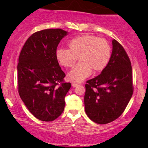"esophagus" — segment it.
<instances>
[{
    "mask_svg": "<svg viewBox=\"0 0 148 148\" xmlns=\"http://www.w3.org/2000/svg\"><path fill=\"white\" fill-rule=\"evenodd\" d=\"M78 85L77 83H72V86L73 87H77Z\"/></svg>",
    "mask_w": 148,
    "mask_h": 148,
    "instance_id": "obj_1",
    "label": "esophagus"
}]
</instances>
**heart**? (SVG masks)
<instances>
[{"label":"heart","mask_w":148,"mask_h":148,"mask_svg":"<svg viewBox=\"0 0 148 148\" xmlns=\"http://www.w3.org/2000/svg\"><path fill=\"white\" fill-rule=\"evenodd\" d=\"M68 49L57 50V62L65 68L74 66L79 58L80 61L68 74L70 81L80 83L91 75L92 70L102 71L111 57V47L104 38L93 35H83L69 41Z\"/></svg>","instance_id":"1"}]
</instances>
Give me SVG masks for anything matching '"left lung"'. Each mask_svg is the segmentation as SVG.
Segmentation results:
<instances>
[{
  "label": "left lung",
  "instance_id": "1",
  "mask_svg": "<svg viewBox=\"0 0 148 148\" xmlns=\"http://www.w3.org/2000/svg\"><path fill=\"white\" fill-rule=\"evenodd\" d=\"M107 66L87 81L84 97L86 114L99 124L111 122L120 116L133 93L132 66L123 46L113 40Z\"/></svg>",
  "mask_w": 148,
  "mask_h": 148
}]
</instances>
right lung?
I'll return each mask as SVG.
<instances>
[{"mask_svg":"<svg viewBox=\"0 0 148 148\" xmlns=\"http://www.w3.org/2000/svg\"><path fill=\"white\" fill-rule=\"evenodd\" d=\"M67 31L44 29L31 35L20 52L18 67V93L37 119L55 120L63 113L65 97L71 87L55 57L58 44Z\"/></svg>","mask_w":148,"mask_h":148,"instance_id":"right-lung-1","label":"right lung"}]
</instances>
